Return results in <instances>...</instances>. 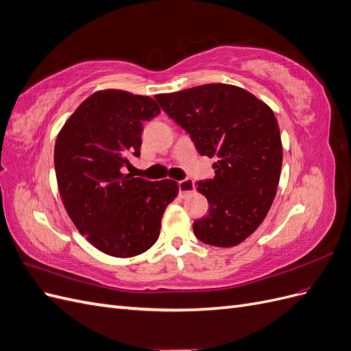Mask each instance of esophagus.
Returning <instances> with one entry per match:
<instances>
[{"label": "esophagus", "instance_id": "esophagus-1", "mask_svg": "<svg viewBox=\"0 0 351 351\" xmlns=\"http://www.w3.org/2000/svg\"><path fill=\"white\" fill-rule=\"evenodd\" d=\"M195 182L193 180H182V182H178V195L180 197H187L190 193L195 192Z\"/></svg>", "mask_w": 351, "mask_h": 351}]
</instances>
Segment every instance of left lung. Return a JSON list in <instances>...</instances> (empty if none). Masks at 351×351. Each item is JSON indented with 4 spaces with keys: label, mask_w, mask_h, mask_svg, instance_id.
<instances>
[{
    "label": "left lung",
    "mask_w": 351,
    "mask_h": 351,
    "mask_svg": "<svg viewBox=\"0 0 351 351\" xmlns=\"http://www.w3.org/2000/svg\"><path fill=\"white\" fill-rule=\"evenodd\" d=\"M155 98L200 155L217 158L215 177L196 183L209 214L193 222L195 236L210 246H237L262 224L277 195L282 145L274 111L246 89L226 83Z\"/></svg>",
    "instance_id": "obj_1"
}]
</instances>
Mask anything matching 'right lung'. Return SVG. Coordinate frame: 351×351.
Here are the masks:
<instances>
[{
    "label": "right lung",
    "mask_w": 351,
    "mask_h": 351,
    "mask_svg": "<svg viewBox=\"0 0 351 351\" xmlns=\"http://www.w3.org/2000/svg\"><path fill=\"white\" fill-rule=\"evenodd\" d=\"M161 112L155 99L120 89L92 93L60 130L54 165L62 204L82 236L115 258H133L159 237L174 180L124 174L141 155L143 123Z\"/></svg>",
    "instance_id": "add662e5"
}]
</instances>
